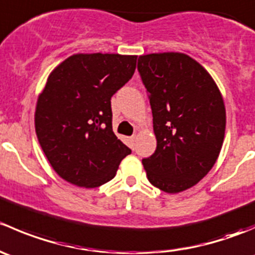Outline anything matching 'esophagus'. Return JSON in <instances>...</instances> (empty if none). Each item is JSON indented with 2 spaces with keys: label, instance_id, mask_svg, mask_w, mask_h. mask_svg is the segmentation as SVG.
Returning <instances> with one entry per match:
<instances>
[{
  "label": "esophagus",
  "instance_id": "esophagus-1",
  "mask_svg": "<svg viewBox=\"0 0 255 255\" xmlns=\"http://www.w3.org/2000/svg\"><path fill=\"white\" fill-rule=\"evenodd\" d=\"M129 145H130V148L132 149H134V146H135V137L134 135H132V137H129Z\"/></svg>",
  "mask_w": 255,
  "mask_h": 255
}]
</instances>
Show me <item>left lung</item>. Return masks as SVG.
<instances>
[{
  "mask_svg": "<svg viewBox=\"0 0 255 255\" xmlns=\"http://www.w3.org/2000/svg\"><path fill=\"white\" fill-rule=\"evenodd\" d=\"M156 149L143 159L149 182L176 194L196 185L220 155L226 129L222 95L206 69L182 53L140 55Z\"/></svg>",
  "mask_w": 255,
  "mask_h": 255,
  "instance_id": "left-lung-1",
  "label": "left lung"
}]
</instances>
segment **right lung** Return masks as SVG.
<instances>
[{
    "instance_id": "right-lung-1",
    "label": "right lung",
    "mask_w": 255,
    "mask_h": 255,
    "mask_svg": "<svg viewBox=\"0 0 255 255\" xmlns=\"http://www.w3.org/2000/svg\"><path fill=\"white\" fill-rule=\"evenodd\" d=\"M135 65L137 55L74 54L49 75L35 107V133L50 165L70 184H106L132 151L112 130L111 97Z\"/></svg>"
}]
</instances>
